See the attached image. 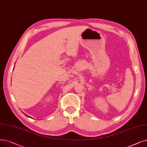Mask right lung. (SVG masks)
<instances>
[{
  "label": "right lung",
  "instance_id": "obj_1",
  "mask_svg": "<svg viewBox=\"0 0 147 147\" xmlns=\"http://www.w3.org/2000/svg\"><path fill=\"white\" fill-rule=\"evenodd\" d=\"M25 115H26V114H25ZM26 116H27V117H28V115H26Z\"/></svg>",
  "mask_w": 147,
  "mask_h": 147
}]
</instances>
